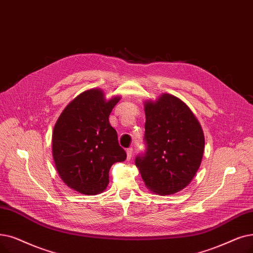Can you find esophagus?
<instances>
[{
    "label": "esophagus",
    "mask_w": 253,
    "mask_h": 253,
    "mask_svg": "<svg viewBox=\"0 0 253 253\" xmlns=\"http://www.w3.org/2000/svg\"><path fill=\"white\" fill-rule=\"evenodd\" d=\"M126 153H127V159L130 160L131 158H132V155H133V148H129L126 150Z\"/></svg>",
    "instance_id": "34e87169"
}]
</instances>
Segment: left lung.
Segmentation results:
<instances>
[{
	"instance_id": "1",
	"label": "left lung",
	"mask_w": 253,
	"mask_h": 253,
	"mask_svg": "<svg viewBox=\"0 0 253 253\" xmlns=\"http://www.w3.org/2000/svg\"><path fill=\"white\" fill-rule=\"evenodd\" d=\"M146 150L135 158L151 191L168 195L185 188L199 169L205 137L199 121L179 98L163 94L145 104Z\"/></svg>"
}]
</instances>
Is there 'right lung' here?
<instances>
[{
	"label": "right lung",
	"instance_id": "add662e5",
	"mask_svg": "<svg viewBox=\"0 0 253 253\" xmlns=\"http://www.w3.org/2000/svg\"><path fill=\"white\" fill-rule=\"evenodd\" d=\"M120 97L106 101L101 90H87L61 114L52 133V155L64 183L75 191L93 195L109 183V169L127 155L108 117Z\"/></svg>",
	"mask_w": 253,
	"mask_h": 253
}]
</instances>
